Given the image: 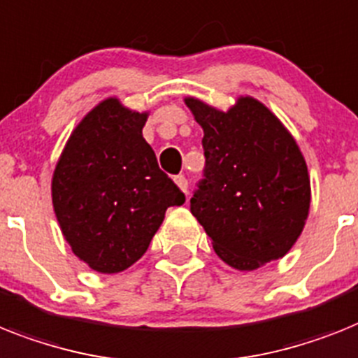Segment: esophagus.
I'll use <instances>...</instances> for the list:
<instances>
[{
  "mask_svg": "<svg viewBox=\"0 0 358 358\" xmlns=\"http://www.w3.org/2000/svg\"><path fill=\"white\" fill-rule=\"evenodd\" d=\"M173 181H176V185L179 186V188H181L182 192H188V179H186L185 176H176L173 177Z\"/></svg>",
  "mask_w": 358,
  "mask_h": 358,
  "instance_id": "obj_1",
  "label": "esophagus"
}]
</instances>
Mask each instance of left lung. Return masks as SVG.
I'll return each mask as SVG.
<instances>
[{
    "instance_id": "left-lung-1",
    "label": "left lung",
    "mask_w": 358,
    "mask_h": 358,
    "mask_svg": "<svg viewBox=\"0 0 358 358\" xmlns=\"http://www.w3.org/2000/svg\"><path fill=\"white\" fill-rule=\"evenodd\" d=\"M205 137V170L190 199L215 254L238 271L283 258L302 234L311 186L291 133L262 102L229 111L185 99Z\"/></svg>"
}]
</instances>
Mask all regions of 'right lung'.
<instances>
[{
  "label": "right lung",
  "mask_w": 358,
  "mask_h": 358,
  "mask_svg": "<svg viewBox=\"0 0 358 358\" xmlns=\"http://www.w3.org/2000/svg\"><path fill=\"white\" fill-rule=\"evenodd\" d=\"M148 113L100 102L71 133L52 176V206L71 250L93 271L120 273L143 258L168 206L185 194L144 141Z\"/></svg>",
  "instance_id": "right-lung-1"
}]
</instances>
